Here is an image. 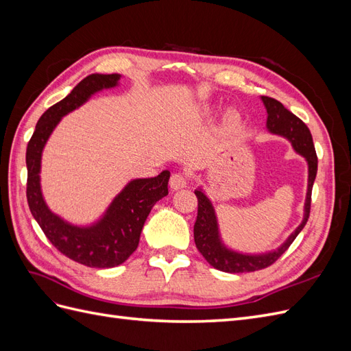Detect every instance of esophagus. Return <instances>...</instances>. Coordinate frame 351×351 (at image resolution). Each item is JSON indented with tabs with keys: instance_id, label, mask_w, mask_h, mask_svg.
<instances>
[{
	"instance_id": "34e87169",
	"label": "esophagus",
	"mask_w": 351,
	"mask_h": 351,
	"mask_svg": "<svg viewBox=\"0 0 351 351\" xmlns=\"http://www.w3.org/2000/svg\"><path fill=\"white\" fill-rule=\"evenodd\" d=\"M187 184H189V180L182 173H176L171 176V178H169V187H171L173 190L184 189V187H187Z\"/></svg>"
}]
</instances>
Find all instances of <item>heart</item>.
<instances>
[{
	"label": "heart",
	"mask_w": 351,
	"mask_h": 351,
	"mask_svg": "<svg viewBox=\"0 0 351 351\" xmlns=\"http://www.w3.org/2000/svg\"><path fill=\"white\" fill-rule=\"evenodd\" d=\"M214 111H215V108H214V107H206V108L204 110V114H205V115H210V114H214ZM224 119H226V123L232 124V125H236V124H239V123H240V115H239V112L232 111V110L227 111V114H226Z\"/></svg>",
	"instance_id": "1"
}]
</instances>
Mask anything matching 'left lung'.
Here are the masks:
<instances>
[{
	"label": "left lung",
	"mask_w": 351,
	"mask_h": 351,
	"mask_svg": "<svg viewBox=\"0 0 351 351\" xmlns=\"http://www.w3.org/2000/svg\"><path fill=\"white\" fill-rule=\"evenodd\" d=\"M265 108H267V130L272 134L285 137L293 146V149L302 155L307 162V192L303 206V219L300 226L297 227L280 247L265 253H243L228 247L222 241L218 218L215 214V208L212 205L210 199L199 187L195 190L197 197V218L195 222V243L197 250L206 262L222 272L239 274V272H253L269 267L277 261L281 254L290 247L294 239L306 226L307 218L311 214V197L312 187L317 171V156L315 152V145L311 130L307 125L295 117L293 112L287 110L281 102L269 97H261Z\"/></svg>",
	"instance_id": "obj_1"
}]
</instances>
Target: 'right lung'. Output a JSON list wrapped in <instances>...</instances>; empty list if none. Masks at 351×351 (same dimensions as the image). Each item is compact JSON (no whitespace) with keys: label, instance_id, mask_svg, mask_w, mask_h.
<instances>
[{"label":"right lung","instance_id":"add662e5","mask_svg":"<svg viewBox=\"0 0 351 351\" xmlns=\"http://www.w3.org/2000/svg\"><path fill=\"white\" fill-rule=\"evenodd\" d=\"M120 74H90L39 119L26 149L27 204L48 240L67 258L90 268L119 267L137 249L151 209L168 195L169 171L151 178H133L117 195L104 214L88 226H76L52 212L42 195V152L64 115L77 110L92 95L119 86Z\"/></svg>","mask_w":351,"mask_h":351}]
</instances>
